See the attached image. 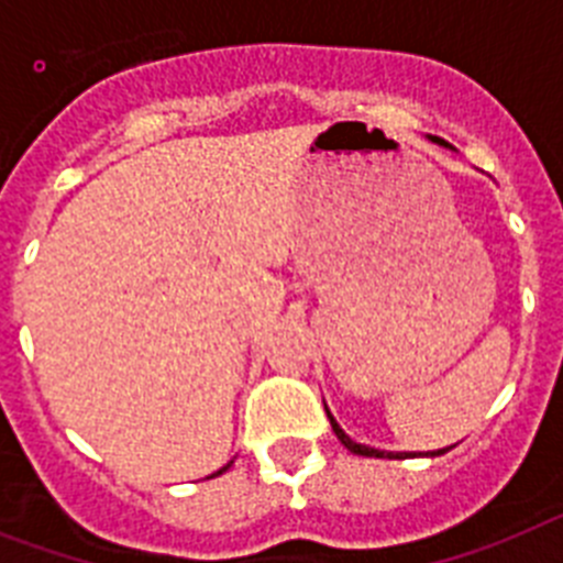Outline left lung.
I'll return each instance as SVG.
<instances>
[{"instance_id": "1", "label": "left lung", "mask_w": 563, "mask_h": 563, "mask_svg": "<svg viewBox=\"0 0 563 563\" xmlns=\"http://www.w3.org/2000/svg\"><path fill=\"white\" fill-rule=\"evenodd\" d=\"M428 141H433V144H439V146H444V150H453L451 144H448V141H442V139H437V135H428ZM325 413H329V422H331V430H334L336 433V439H340L342 444H345V448H349L351 453H356V456H374V459H405V456H442V453H448L453 448H439V451H424V453H394V451H379V448H371V444H360V442H354V439L349 437V433H345V430L340 428V424H336V419L331 417V410L325 408Z\"/></svg>"}]
</instances>
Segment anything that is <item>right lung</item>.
Listing matches in <instances>:
<instances>
[{
    "label": "right lung",
    "mask_w": 563,
    "mask_h": 563,
    "mask_svg": "<svg viewBox=\"0 0 563 563\" xmlns=\"http://www.w3.org/2000/svg\"><path fill=\"white\" fill-rule=\"evenodd\" d=\"M232 462H234V459H232ZM232 462H229V464H223L221 471H218V473H212V476H221V473H223V471H229V467H232ZM212 476H209V478H212Z\"/></svg>",
    "instance_id": "1"
}]
</instances>
